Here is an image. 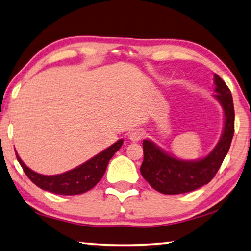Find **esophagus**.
<instances>
[{"label": "esophagus", "mask_w": 251, "mask_h": 251, "mask_svg": "<svg viewBox=\"0 0 251 251\" xmlns=\"http://www.w3.org/2000/svg\"><path fill=\"white\" fill-rule=\"evenodd\" d=\"M143 137V131L141 129H134L131 130L129 135H128V138L130 142L136 143V142H139Z\"/></svg>", "instance_id": "34e87169"}]
</instances>
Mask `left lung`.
Listing matches in <instances>:
<instances>
[{
	"label": "left lung",
	"mask_w": 251,
	"mask_h": 251,
	"mask_svg": "<svg viewBox=\"0 0 251 251\" xmlns=\"http://www.w3.org/2000/svg\"><path fill=\"white\" fill-rule=\"evenodd\" d=\"M214 76L215 92L217 93L214 96L223 106L225 124L222 137L209 154L197 160L178 159L148 139L143 142L141 174L157 192L166 195L193 192L208 184L222 166L235 131V110L230 90L217 74Z\"/></svg>",
	"instance_id": "8db88e82"
}]
</instances>
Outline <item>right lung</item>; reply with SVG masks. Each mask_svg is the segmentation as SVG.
<instances>
[{
  "label": "right lung",
  "instance_id": "right-lung-1",
  "mask_svg": "<svg viewBox=\"0 0 251 251\" xmlns=\"http://www.w3.org/2000/svg\"><path fill=\"white\" fill-rule=\"evenodd\" d=\"M123 145V139L117 141L112 146L106 148L100 154L93 157L86 163L79 165L72 171L59 175L46 176L33 172L25 165L15 151L16 158L22 166L24 173L37 187L43 190L57 195H78L92 189L105 174L108 161Z\"/></svg>",
  "mask_w": 251,
  "mask_h": 251
}]
</instances>
